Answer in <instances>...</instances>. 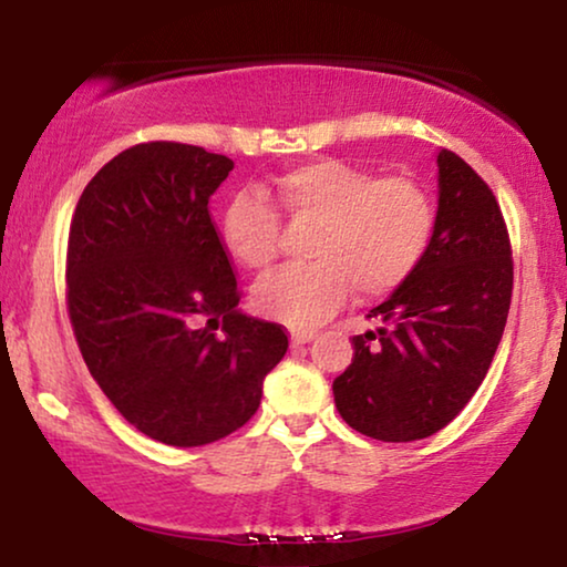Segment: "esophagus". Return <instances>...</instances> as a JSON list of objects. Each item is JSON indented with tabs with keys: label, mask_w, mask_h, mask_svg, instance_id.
Instances as JSON below:
<instances>
[{
	"label": "esophagus",
	"mask_w": 567,
	"mask_h": 567,
	"mask_svg": "<svg viewBox=\"0 0 567 567\" xmlns=\"http://www.w3.org/2000/svg\"><path fill=\"white\" fill-rule=\"evenodd\" d=\"M317 336L312 328H291V343H309Z\"/></svg>",
	"instance_id": "1"
}]
</instances>
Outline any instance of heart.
<instances>
[{
	"instance_id": "heart-1",
	"label": "heart",
	"mask_w": 567,
	"mask_h": 567,
	"mask_svg": "<svg viewBox=\"0 0 567 567\" xmlns=\"http://www.w3.org/2000/svg\"><path fill=\"white\" fill-rule=\"evenodd\" d=\"M276 206L297 224H315L309 258L255 289V307L297 328L322 322L348 289L384 297L415 274L436 231L429 190L410 177H379L346 159H312L276 177ZM260 193L243 190L229 200L221 237L231 258L266 274L278 258L281 216Z\"/></svg>"
}]
</instances>
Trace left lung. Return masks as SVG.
Masks as SVG:
<instances>
[{
  "mask_svg": "<svg viewBox=\"0 0 567 567\" xmlns=\"http://www.w3.org/2000/svg\"><path fill=\"white\" fill-rule=\"evenodd\" d=\"M436 231L421 266L353 338L336 382L343 421L377 441L429 439L462 413L506 328L514 260L501 206L460 154L441 150Z\"/></svg>",
  "mask_w": 567,
  "mask_h": 567,
  "instance_id": "8db88e82",
  "label": "left lung"
}]
</instances>
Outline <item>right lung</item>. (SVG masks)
<instances>
[{
	"instance_id": "obj_1",
	"label": "right lung",
	"mask_w": 567,
	"mask_h": 567,
	"mask_svg": "<svg viewBox=\"0 0 567 567\" xmlns=\"http://www.w3.org/2000/svg\"><path fill=\"white\" fill-rule=\"evenodd\" d=\"M235 162L146 142L82 190L69 227L66 309L90 374L144 436L204 446L255 415L289 348L237 309L239 286L208 198Z\"/></svg>"
}]
</instances>
